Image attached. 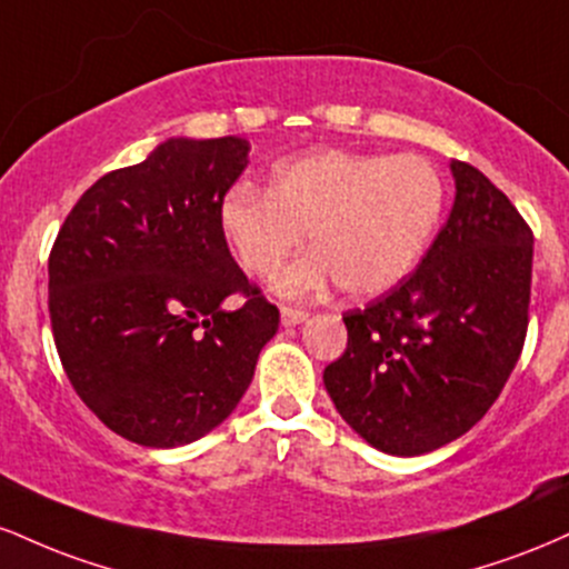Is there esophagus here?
<instances>
[{
	"mask_svg": "<svg viewBox=\"0 0 569 569\" xmlns=\"http://www.w3.org/2000/svg\"><path fill=\"white\" fill-rule=\"evenodd\" d=\"M307 318V310L299 307H280V323L283 326H299Z\"/></svg>",
	"mask_w": 569,
	"mask_h": 569,
	"instance_id": "esophagus-1",
	"label": "esophagus"
}]
</instances>
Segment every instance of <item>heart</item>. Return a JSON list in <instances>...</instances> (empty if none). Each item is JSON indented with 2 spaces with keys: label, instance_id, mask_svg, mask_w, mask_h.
I'll return each instance as SVG.
<instances>
[{
  "label": "heart",
  "instance_id": "obj_1",
  "mask_svg": "<svg viewBox=\"0 0 569 569\" xmlns=\"http://www.w3.org/2000/svg\"><path fill=\"white\" fill-rule=\"evenodd\" d=\"M443 200V176L422 154L323 149L276 166L267 192L232 187L219 206V230L251 278H270L310 234L316 251L272 283L283 297H307L335 280L350 297H377L420 262Z\"/></svg>",
  "mask_w": 569,
  "mask_h": 569
}]
</instances>
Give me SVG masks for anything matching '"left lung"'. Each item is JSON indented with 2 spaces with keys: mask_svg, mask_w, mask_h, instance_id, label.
Here are the masks:
<instances>
[{
  "mask_svg": "<svg viewBox=\"0 0 569 569\" xmlns=\"http://www.w3.org/2000/svg\"><path fill=\"white\" fill-rule=\"evenodd\" d=\"M420 267L363 310L323 371L342 420L388 455H426L498 401L530 326L532 230L471 162Z\"/></svg>",
  "mask_w": 569,
  "mask_h": 569,
  "instance_id": "1",
  "label": "left lung"
}]
</instances>
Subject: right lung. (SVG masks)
Listing matches in <instances>:
<instances>
[{
    "instance_id": "obj_1",
    "label": "right lung",
    "mask_w": 569,
    "mask_h": 569,
    "mask_svg": "<svg viewBox=\"0 0 569 569\" xmlns=\"http://www.w3.org/2000/svg\"><path fill=\"white\" fill-rule=\"evenodd\" d=\"M248 141L171 139L101 176L50 251V326L71 388L141 447L189 443L230 417L280 312L234 264L219 206ZM243 298L234 311L223 299Z\"/></svg>"
}]
</instances>
